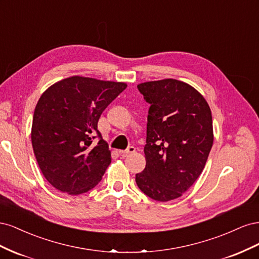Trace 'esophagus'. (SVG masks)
<instances>
[{"instance_id":"34e87169","label":"esophagus","mask_w":259,"mask_h":259,"mask_svg":"<svg viewBox=\"0 0 259 259\" xmlns=\"http://www.w3.org/2000/svg\"><path fill=\"white\" fill-rule=\"evenodd\" d=\"M135 147H133V146H131V147H128L126 150H119V153L122 155V156H125V155H127V154H130V153H134L135 152Z\"/></svg>"}]
</instances>
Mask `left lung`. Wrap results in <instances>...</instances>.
I'll return each mask as SVG.
<instances>
[{"instance_id": "obj_1", "label": "left lung", "mask_w": 259, "mask_h": 259, "mask_svg": "<svg viewBox=\"0 0 259 259\" xmlns=\"http://www.w3.org/2000/svg\"><path fill=\"white\" fill-rule=\"evenodd\" d=\"M150 105L145 146L146 167L136 174L149 198L182 197L205 166L213 146V120L206 100L185 82L165 79L137 85Z\"/></svg>"}]
</instances>
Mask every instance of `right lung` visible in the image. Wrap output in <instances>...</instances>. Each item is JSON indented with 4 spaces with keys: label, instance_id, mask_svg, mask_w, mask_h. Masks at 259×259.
<instances>
[{
    "label": "right lung",
    "instance_id": "1",
    "mask_svg": "<svg viewBox=\"0 0 259 259\" xmlns=\"http://www.w3.org/2000/svg\"><path fill=\"white\" fill-rule=\"evenodd\" d=\"M126 86L75 75L42 94L34 109L31 142L42 174L57 190L77 195L103 178L111 153L97 128L98 120ZM96 137L100 142L95 145Z\"/></svg>",
    "mask_w": 259,
    "mask_h": 259
}]
</instances>
